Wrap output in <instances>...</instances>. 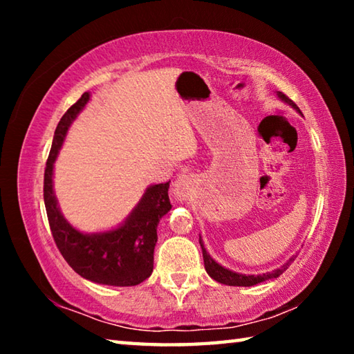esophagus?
<instances>
[{"label": "esophagus", "mask_w": 354, "mask_h": 354, "mask_svg": "<svg viewBox=\"0 0 354 354\" xmlns=\"http://www.w3.org/2000/svg\"><path fill=\"white\" fill-rule=\"evenodd\" d=\"M194 187H195L194 179H192L189 175H181L176 178L175 184H173V195H175L176 200L184 201L194 194Z\"/></svg>", "instance_id": "1"}]
</instances>
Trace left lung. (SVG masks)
<instances>
[{
    "mask_svg": "<svg viewBox=\"0 0 354 354\" xmlns=\"http://www.w3.org/2000/svg\"><path fill=\"white\" fill-rule=\"evenodd\" d=\"M277 95H278L279 100H283L284 103L292 106L297 112L301 113V111H299V107L295 103H293V101L289 97H287V95H284L283 92H277ZM200 245H201V250H203V259H205V268H206L207 274L212 279L217 281V283L226 284V286L250 287V286H256V284H259V283H263V281L278 278L279 274H283L287 270V267L290 266V263L293 262V259H295V257H290V259L287 261L283 267H279V268H277V270H273V272L262 273V274H242V273H236V272L227 270V268L221 267L220 263L215 262L212 257L207 254L205 245H203L201 237H200Z\"/></svg>",
    "mask_w": 354,
    "mask_h": 354,
    "instance_id": "8db88e82",
    "label": "left lung"
}]
</instances>
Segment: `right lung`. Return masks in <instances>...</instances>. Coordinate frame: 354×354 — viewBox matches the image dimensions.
Listing matches in <instances>:
<instances>
[{
    "label": "right lung",
    "mask_w": 354,
    "mask_h": 354,
    "mask_svg": "<svg viewBox=\"0 0 354 354\" xmlns=\"http://www.w3.org/2000/svg\"><path fill=\"white\" fill-rule=\"evenodd\" d=\"M91 93L82 97L64 113L55 131L51 151L48 156L44 179V200L51 234L64 259L73 270L92 283L128 287L149 278L153 272L154 247L158 242L159 220L170 211V181L149 185L124 223L115 230L84 234L64 218L53 190V167L70 124Z\"/></svg>",
    "instance_id": "right-lung-1"
}]
</instances>
